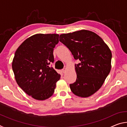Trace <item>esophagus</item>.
Wrapping results in <instances>:
<instances>
[{"label":"esophagus","mask_w":127,"mask_h":127,"mask_svg":"<svg viewBox=\"0 0 127 127\" xmlns=\"http://www.w3.org/2000/svg\"><path fill=\"white\" fill-rule=\"evenodd\" d=\"M66 71V66H65L63 69H62V72H63V73H65Z\"/></svg>","instance_id":"esophagus-1"}]
</instances>
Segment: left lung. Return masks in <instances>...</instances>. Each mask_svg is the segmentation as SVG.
<instances>
[{
	"label": "left lung",
	"instance_id": "8db88e82",
	"mask_svg": "<svg viewBox=\"0 0 127 127\" xmlns=\"http://www.w3.org/2000/svg\"><path fill=\"white\" fill-rule=\"evenodd\" d=\"M59 41L71 51L75 59L77 79L70 89L81 97L91 96L99 90L111 70L112 54L99 36L82 30L60 35Z\"/></svg>",
	"mask_w": 127,
	"mask_h": 127
}]
</instances>
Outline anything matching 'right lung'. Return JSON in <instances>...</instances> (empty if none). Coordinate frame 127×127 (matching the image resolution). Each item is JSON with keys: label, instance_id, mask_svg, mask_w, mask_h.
Returning <instances> with one entry per match:
<instances>
[{"label": "right lung", "instance_id": "obj_1", "mask_svg": "<svg viewBox=\"0 0 127 127\" xmlns=\"http://www.w3.org/2000/svg\"><path fill=\"white\" fill-rule=\"evenodd\" d=\"M59 42L58 34H36L18 47L12 62L17 84L29 96L44 100L54 94L61 75L53 67L54 48Z\"/></svg>", "mask_w": 127, "mask_h": 127}]
</instances>
